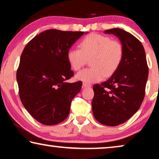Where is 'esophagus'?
Masks as SVG:
<instances>
[{
  "label": "esophagus",
  "mask_w": 159,
  "mask_h": 159,
  "mask_svg": "<svg viewBox=\"0 0 159 159\" xmlns=\"http://www.w3.org/2000/svg\"><path fill=\"white\" fill-rule=\"evenodd\" d=\"M83 87H84V88H89V87H91V85L87 84V83H83Z\"/></svg>",
  "instance_id": "obj_1"
}]
</instances>
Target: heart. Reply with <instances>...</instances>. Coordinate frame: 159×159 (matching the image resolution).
Masks as SVG:
<instances>
[{
	"label": "heart",
	"mask_w": 159,
	"mask_h": 159,
	"mask_svg": "<svg viewBox=\"0 0 159 159\" xmlns=\"http://www.w3.org/2000/svg\"><path fill=\"white\" fill-rule=\"evenodd\" d=\"M80 49L71 48L67 52L68 63L74 70H79L90 59L91 68L80 70L75 79L85 83L101 81L110 77L119 68L123 60L124 50L118 41L109 37L92 34L82 40Z\"/></svg>",
	"instance_id": "b5f03b06"
}]
</instances>
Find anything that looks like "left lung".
Here are the masks:
<instances>
[{"mask_svg":"<svg viewBox=\"0 0 159 159\" xmlns=\"http://www.w3.org/2000/svg\"><path fill=\"white\" fill-rule=\"evenodd\" d=\"M120 40L124 50L119 68L109 79L93 86L92 110L94 118L106 125L116 126L137 112L145 96L148 75L145 50L141 43L120 28L104 31Z\"/></svg>","mask_w":159,"mask_h":159,"instance_id":"left-lung-1","label":"left lung"}]
</instances>
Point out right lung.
I'll list each match as a JSON object with an SVG mask.
<instances>
[{"mask_svg":"<svg viewBox=\"0 0 159 159\" xmlns=\"http://www.w3.org/2000/svg\"><path fill=\"white\" fill-rule=\"evenodd\" d=\"M88 32L50 29L35 36L23 49L16 73L23 106L35 120L51 125L62 122L82 82L68 83L73 75L67 59L73 44Z\"/></svg>","mask_w":159,"mask_h":159,"instance_id":"1","label":"right lung"}]
</instances>
